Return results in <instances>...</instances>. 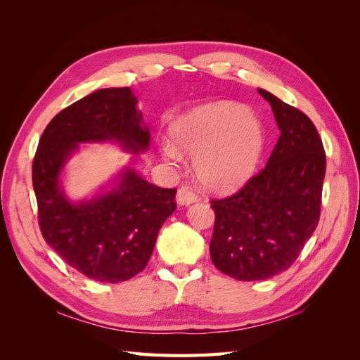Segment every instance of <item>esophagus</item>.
<instances>
[{
  "label": "esophagus",
  "mask_w": 360,
  "mask_h": 360,
  "mask_svg": "<svg viewBox=\"0 0 360 360\" xmlns=\"http://www.w3.org/2000/svg\"><path fill=\"white\" fill-rule=\"evenodd\" d=\"M198 200V195L191 186H181L177 192V202L181 205H189Z\"/></svg>",
  "instance_id": "34e87169"
}]
</instances>
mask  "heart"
Returning a JSON list of instances; mask_svg holds the SVG:
<instances>
[{"instance_id": "heart-1", "label": "heart", "mask_w": 360, "mask_h": 360, "mask_svg": "<svg viewBox=\"0 0 360 360\" xmlns=\"http://www.w3.org/2000/svg\"><path fill=\"white\" fill-rule=\"evenodd\" d=\"M176 146L195 159V176L204 188L228 192L252 174L264 144L263 127L242 105L219 102L197 108L172 126ZM163 155L177 162L176 147L167 144Z\"/></svg>"}]
</instances>
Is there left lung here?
<instances>
[{
	"instance_id": "1",
	"label": "left lung",
	"mask_w": 360,
	"mask_h": 360,
	"mask_svg": "<svg viewBox=\"0 0 360 360\" xmlns=\"http://www.w3.org/2000/svg\"><path fill=\"white\" fill-rule=\"evenodd\" d=\"M281 130L266 167L231 197L212 200L210 257L216 269L238 281H259L291 267L317 228L326 153L311 118L271 93Z\"/></svg>"
}]
</instances>
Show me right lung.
<instances>
[{
  "instance_id": "add662e5",
  "label": "right lung",
  "mask_w": 360,
  "mask_h": 360,
  "mask_svg": "<svg viewBox=\"0 0 360 360\" xmlns=\"http://www.w3.org/2000/svg\"><path fill=\"white\" fill-rule=\"evenodd\" d=\"M111 139L134 153L150 144L127 86L97 90L51 120L32 160V186L45 242L86 278L115 284L146 269L160 226L177 207V189L155 186L126 169L115 189L70 202L58 184L64 163L78 143Z\"/></svg>"
}]
</instances>
